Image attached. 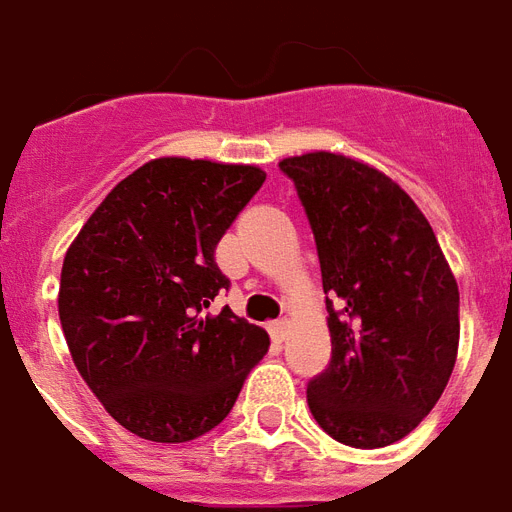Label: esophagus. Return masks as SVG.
Masks as SVG:
<instances>
[{"mask_svg":"<svg viewBox=\"0 0 512 512\" xmlns=\"http://www.w3.org/2000/svg\"><path fill=\"white\" fill-rule=\"evenodd\" d=\"M269 333H272V341L282 343V341H285V335H288V322H285V320L272 322V325H269Z\"/></svg>","mask_w":512,"mask_h":512,"instance_id":"1","label":"esophagus"}]
</instances>
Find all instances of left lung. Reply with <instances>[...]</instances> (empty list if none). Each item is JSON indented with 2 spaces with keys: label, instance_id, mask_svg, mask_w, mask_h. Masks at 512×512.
Masks as SVG:
<instances>
[{
  "label": "left lung",
  "instance_id": "8db88e82",
  "mask_svg": "<svg viewBox=\"0 0 512 512\" xmlns=\"http://www.w3.org/2000/svg\"><path fill=\"white\" fill-rule=\"evenodd\" d=\"M320 256L330 365L306 386L314 420L357 449L404 439L455 370L460 293L431 224L383 171L341 153L293 155Z\"/></svg>",
  "mask_w": 512,
  "mask_h": 512
}]
</instances>
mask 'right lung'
<instances>
[{"label":"right lung","mask_w":512,"mask_h":512,"mask_svg":"<svg viewBox=\"0 0 512 512\" xmlns=\"http://www.w3.org/2000/svg\"><path fill=\"white\" fill-rule=\"evenodd\" d=\"M267 174L155 158L121 179L65 253L57 312L73 365L108 415L182 444L230 415L269 335L224 306L214 251Z\"/></svg>","instance_id":"1"}]
</instances>
